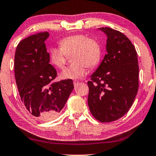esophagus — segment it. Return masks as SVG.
Segmentation results:
<instances>
[{
    "mask_svg": "<svg viewBox=\"0 0 156 156\" xmlns=\"http://www.w3.org/2000/svg\"><path fill=\"white\" fill-rule=\"evenodd\" d=\"M78 83H79L78 81H77V80H74V81H73L74 87H76V86H77V85H78Z\"/></svg>",
    "mask_w": 156,
    "mask_h": 156,
    "instance_id": "obj_1",
    "label": "esophagus"
}]
</instances>
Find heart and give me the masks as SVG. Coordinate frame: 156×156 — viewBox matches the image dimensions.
Here are the masks:
<instances>
[{"instance_id":"1","label":"heart","mask_w":156,"mask_h":156,"mask_svg":"<svg viewBox=\"0 0 156 156\" xmlns=\"http://www.w3.org/2000/svg\"><path fill=\"white\" fill-rule=\"evenodd\" d=\"M59 47L50 49V61L57 69H63L66 56L71 55L73 62L60 74L62 79L76 80L84 77L87 67L92 69L101 59V50L99 42L85 34H75L65 37L59 41Z\"/></svg>"}]
</instances>
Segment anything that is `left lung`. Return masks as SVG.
<instances>
[{
	"label": "left lung",
	"mask_w": 156,
	"mask_h": 156,
	"mask_svg": "<svg viewBox=\"0 0 156 156\" xmlns=\"http://www.w3.org/2000/svg\"><path fill=\"white\" fill-rule=\"evenodd\" d=\"M99 29L107 36V53L87 82V101L95 119L109 122L122 117L133 104L139 88L138 59L125 34L108 27Z\"/></svg>",
	"instance_id": "obj_1"
}]
</instances>
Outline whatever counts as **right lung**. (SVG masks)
Instances as JSON below:
<instances>
[{"mask_svg":"<svg viewBox=\"0 0 156 156\" xmlns=\"http://www.w3.org/2000/svg\"><path fill=\"white\" fill-rule=\"evenodd\" d=\"M47 31L20 42L15 55V76L22 103L32 115L42 120L57 117L73 89L71 79L53 82L57 71L50 64L45 41Z\"/></svg>","mask_w":156,"mask_h":156,"instance_id":"1","label":"right lung"}]
</instances>
